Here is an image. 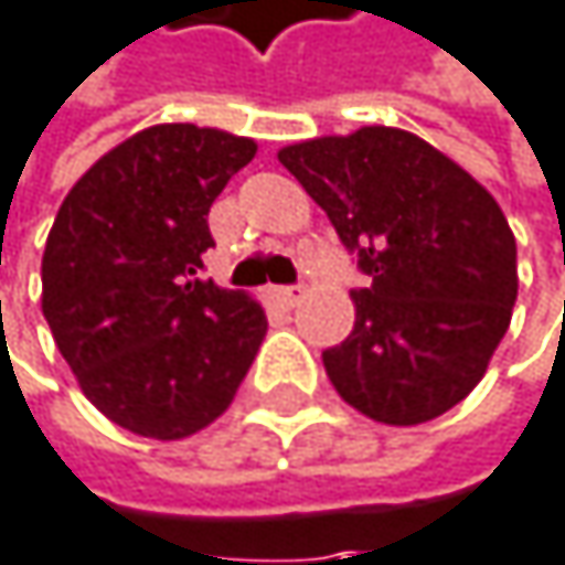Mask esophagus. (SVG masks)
<instances>
[{
  "label": "esophagus",
  "mask_w": 565,
  "mask_h": 565,
  "mask_svg": "<svg viewBox=\"0 0 565 565\" xmlns=\"http://www.w3.org/2000/svg\"><path fill=\"white\" fill-rule=\"evenodd\" d=\"M273 299H276L282 309H292V306H299V299H302V286H279V289H273Z\"/></svg>",
  "instance_id": "34e87169"
}]
</instances>
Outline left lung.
Segmentation results:
<instances>
[{
  "label": "left lung",
  "mask_w": 565,
  "mask_h": 565,
  "mask_svg": "<svg viewBox=\"0 0 565 565\" xmlns=\"http://www.w3.org/2000/svg\"><path fill=\"white\" fill-rule=\"evenodd\" d=\"M370 276L352 332L322 352L335 393L386 426L462 403L510 329L516 239L462 166L426 139L363 126L279 149Z\"/></svg>",
  "instance_id": "8db88e82"
}]
</instances>
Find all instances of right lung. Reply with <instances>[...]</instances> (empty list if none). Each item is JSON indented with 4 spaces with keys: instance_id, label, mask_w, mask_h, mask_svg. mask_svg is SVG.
<instances>
[{
    "instance_id": "right-lung-1",
    "label": "right lung",
    "mask_w": 565,
    "mask_h": 565,
    "mask_svg": "<svg viewBox=\"0 0 565 565\" xmlns=\"http://www.w3.org/2000/svg\"><path fill=\"white\" fill-rule=\"evenodd\" d=\"M253 156L246 136L149 126L58 205L42 316L86 399L136 436L169 443L220 419L263 345V306L202 279L209 205Z\"/></svg>"
}]
</instances>
